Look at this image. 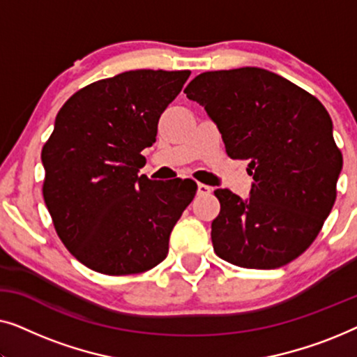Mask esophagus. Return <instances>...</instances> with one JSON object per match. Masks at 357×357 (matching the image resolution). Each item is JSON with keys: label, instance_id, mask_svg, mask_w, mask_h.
Instances as JSON below:
<instances>
[{"label": "esophagus", "instance_id": "esophagus-1", "mask_svg": "<svg viewBox=\"0 0 357 357\" xmlns=\"http://www.w3.org/2000/svg\"><path fill=\"white\" fill-rule=\"evenodd\" d=\"M211 192H213V187H209V185H204V183H198V195L204 197V195H209Z\"/></svg>", "mask_w": 357, "mask_h": 357}]
</instances>
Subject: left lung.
Instances as JSON below:
<instances>
[{
    "mask_svg": "<svg viewBox=\"0 0 357 357\" xmlns=\"http://www.w3.org/2000/svg\"><path fill=\"white\" fill-rule=\"evenodd\" d=\"M204 107L232 159L248 160L250 198L214 192L221 211L211 224L219 258L275 270L315 241L336 199L343 155L319 99L261 68L208 71L185 87Z\"/></svg>",
    "mask_w": 357,
    "mask_h": 357,
    "instance_id": "obj_1",
    "label": "left lung"
}]
</instances>
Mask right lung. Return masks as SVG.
Wrapping results in <instances>:
<instances>
[{
    "instance_id": "1",
    "label": "right lung",
    "mask_w": 357,
    "mask_h": 357,
    "mask_svg": "<svg viewBox=\"0 0 357 357\" xmlns=\"http://www.w3.org/2000/svg\"><path fill=\"white\" fill-rule=\"evenodd\" d=\"M190 71L136 70L73 94L42 149L43 199L58 237L82 265L110 276L148 271L197 193L193 180L138 175L162 112Z\"/></svg>"
}]
</instances>
